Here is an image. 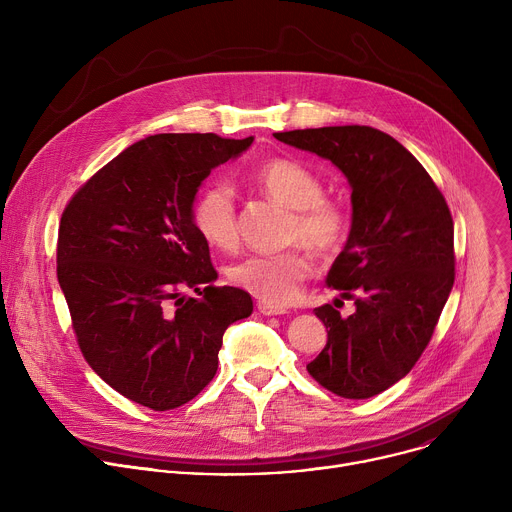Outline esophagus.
<instances>
[{
    "mask_svg": "<svg viewBox=\"0 0 512 512\" xmlns=\"http://www.w3.org/2000/svg\"><path fill=\"white\" fill-rule=\"evenodd\" d=\"M257 308L263 316H283V314H287L285 308H277V306H271V304H265V302H259Z\"/></svg>",
    "mask_w": 512,
    "mask_h": 512,
    "instance_id": "esophagus-1",
    "label": "esophagus"
}]
</instances>
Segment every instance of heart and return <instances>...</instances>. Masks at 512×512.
<instances>
[{"label":"heart","mask_w":512,"mask_h":512,"mask_svg":"<svg viewBox=\"0 0 512 512\" xmlns=\"http://www.w3.org/2000/svg\"><path fill=\"white\" fill-rule=\"evenodd\" d=\"M253 186L267 198L291 210L287 241L304 243L322 257L342 249L348 237V214L324 198L322 182L298 162L273 158L251 174ZM202 239L218 249H233L239 241L237 198L229 184L216 182L204 188L192 210ZM314 263L302 249L277 255H253L229 269V277L249 294L271 306H289L300 294V285L312 275Z\"/></svg>","instance_id":"b5f03b06"}]
</instances>
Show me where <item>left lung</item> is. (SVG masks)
Segmentation results:
<instances>
[{
  "instance_id": "obj_1",
  "label": "left lung",
  "mask_w": 512,
  "mask_h": 512,
  "mask_svg": "<svg viewBox=\"0 0 512 512\" xmlns=\"http://www.w3.org/2000/svg\"><path fill=\"white\" fill-rule=\"evenodd\" d=\"M330 160L350 184L352 223L326 283L354 314L324 304L328 330L308 373L344 399H369L419 360L454 285V223L425 168L391 135L367 125L273 133ZM334 302V304H336Z\"/></svg>"
}]
</instances>
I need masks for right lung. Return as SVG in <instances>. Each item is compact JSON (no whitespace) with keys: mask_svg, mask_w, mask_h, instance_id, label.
Returning <instances> with one entry per match:
<instances>
[{"mask_svg":"<svg viewBox=\"0 0 512 512\" xmlns=\"http://www.w3.org/2000/svg\"><path fill=\"white\" fill-rule=\"evenodd\" d=\"M253 137L158 133L103 166L62 212L56 273L91 369L154 411L194 399L216 375L225 330L253 312L218 277L192 210L208 174ZM184 286L198 299H182ZM203 289L200 290L199 287Z\"/></svg>","mask_w":512,"mask_h":512,"instance_id":"right-lung-1","label":"right lung"}]
</instances>
